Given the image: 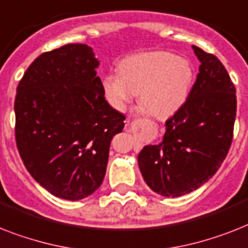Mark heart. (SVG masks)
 Listing matches in <instances>:
<instances>
[{
  "label": "heart",
  "mask_w": 248,
  "mask_h": 248,
  "mask_svg": "<svg viewBox=\"0 0 248 248\" xmlns=\"http://www.w3.org/2000/svg\"><path fill=\"white\" fill-rule=\"evenodd\" d=\"M194 70L187 60L170 52L132 54L120 62L118 74L102 80L107 100L118 110L126 109L135 95L145 113L166 120L176 113L188 98Z\"/></svg>",
  "instance_id": "obj_1"
}]
</instances>
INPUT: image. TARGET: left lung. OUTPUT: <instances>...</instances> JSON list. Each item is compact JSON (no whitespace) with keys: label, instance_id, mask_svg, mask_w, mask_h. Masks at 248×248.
Returning a JSON list of instances; mask_svg holds the SVG:
<instances>
[{"label":"left lung","instance_id":"1","mask_svg":"<svg viewBox=\"0 0 248 248\" xmlns=\"http://www.w3.org/2000/svg\"><path fill=\"white\" fill-rule=\"evenodd\" d=\"M200 61L186 103L166 122L163 140L145 145L138 163L158 195L180 197L208 182L222 166L233 138L235 88L214 54L192 46Z\"/></svg>","mask_w":248,"mask_h":248}]
</instances>
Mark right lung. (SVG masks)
I'll list each match as a JSON object with an SVG mask.
<instances>
[{"label":"right lung","mask_w":248,"mask_h":248,"mask_svg":"<svg viewBox=\"0 0 248 248\" xmlns=\"http://www.w3.org/2000/svg\"><path fill=\"white\" fill-rule=\"evenodd\" d=\"M93 48L42 53L16 89L15 136L24 166L48 192L78 201L103 182L110 141L124 116L104 98Z\"/></svg>","instance_id":"1"}]
</instances>
